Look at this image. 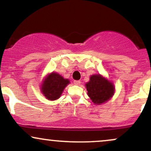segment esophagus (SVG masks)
<instances>
[{"instance_id":"1","label":"esophagus","mask_w":151,"mask_h":151,"mask_svg":"<svg viewBox=\"0 0 151 151\" xmlns=\"http://www.w3.org/2000/svg\"><path fill=\"white\" fill-rule=\"evenodd\" d=\"M74 84H75V85H79V84H81V81L79 80H75L74 81Z\"/></svg>"}]
</instances>
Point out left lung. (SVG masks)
<instances>
[{"mask_svg": "<svg viewBox=\"0 0 151 151\" xmlns=\"http://www.w3.org/2000/svg\"><path fill=\"white\" fill-rule=\"evenodd\" d=\"M85 86L88 96L95 105L102 104L109 101L115 93L113 82L100 74L91 75Z\"/></svg>", "mask_w": 151, "mask_h": 151, "instance_id": "left-lung-1", "label": "left lung"}]
</instances>
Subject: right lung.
<instances>
[{"instance_id": "1", "label": "right lung", "mask_w": 151, "mask_h": 151, "mask_svg": "<svg viewBox=\"0 0 151 151\" xmlns=\"http://www.w3.org/2000/svg\"><path fill=\"white\" fill-rule=\"evenodd\" d=\"M70 83L68 79L52 72L47 74L42 79L40 85L41 93L50 101H55L61 96L65 87Z\"/></svg>"}]
</instances>
